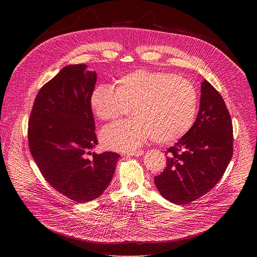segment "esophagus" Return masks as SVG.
Segmentation results:
<instances>
[{"instance_id": "esophagus-1", "label": "esophagus", "mask_w": 257, "mask_h": 257, "mask_svg": "<svg viewBox=\"0 0 257 257\" xmlns=\"http://www.w3.org/2000/svg\"><path fill=\"white\" fill-rule=\"evenodd\" d=\"M126 154H127V155H130V156H142V155L144 154V151H143V150L131 151V152H127Z\"/></svg>"}]
</instances>
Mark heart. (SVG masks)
Returning a JSON list of instances; mask_svg holds the SVG:
<instances>
[{
    "label": "heart",
    "instance_id": "heart-1",
    "mask_svg": "<svg viewBox=\"0 0 257 257\" xmlns=\"http://www.w3.org/2000/svg\"><path fill=\"white\" fill-rule=\"evenodd\" d=\"M89 106L104 121L117 119L132 107L133 119L112 124L101 133L107 149L130 151L150 139L165 145L182 139L194 125L198 94L182 77L138 70L119 77L114 89L104 84L94 87Z\"/></svg>",
    "mask_w": 257,
    "mask_h": 257
}]
</instances>
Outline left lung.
<instances>
[{"label": "left lung", "mask_w": 257, "mask_h": 257, "mask_svg": "<svg viewBox=\"0 0 257 257\" xmlns=\"http://www.w3.org/2000/svg\"><path fill=\"white\" fill-rule=\"evenodd\" d=\"M232 133L231 117L222 96L204 80L193 127L166 151L167 167L154 177L160 195L172 203L185 205L207 194L232 157Z\"/></svg>", "instance_id": "obj_1"}]
</instances>
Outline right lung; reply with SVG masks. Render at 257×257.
Returning <instances> with one entry per match:
<instances>
[{"label": "right lung", "mask_w": 257, "mask_h": 257, "mask_svg": "<svg viewBox=\"0 0 257 257\" xmlns=\"http://www.w3.org/2000/svg\"><path fill=\"white\" fill-rule=\"evenodd\" d=\"M86 67L67 65L40 88L28 121L29 149L40 173L78 203L104 193L119 157L109 151L90 152L98 145L89 106L97 74Z\"/></svg>", "instance_id": "1"}]
</instances>
